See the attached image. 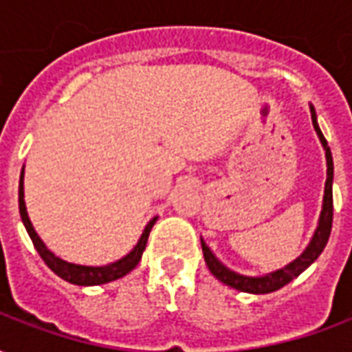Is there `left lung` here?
Wrapping results in <instances>:
<instances>
[{
	"label": "left lung",
	"instance_id": "1",
	"mask_svg": "<svg viewBox=\"0 0 352 352\" xmlns=\"http://www.w3.org/2000/svg\"><path fill=\"white\" fill-rule=\"evenodd\" d=\"M311 120H313V128L317 131L320 143L324 146L326 154V184H324V198H322V211H320V217H318V226L315 230V234L311 237L307 249L298 256L296 260H292L290 264H287L285 267H280L277 272L267 273V275H262V277H249V275H241V273H236L228 270L226 265L219 262V258L214 256L211 249L207 247L206 241L201 239V251H204V258H206V264L209 267V272L213 273L217 279L228 285V287L236 288L239 292H251V294H270V292H275L279 290L285 285H288L290 280L298 277L300 273L305 272L315 260L320 256V252L324 251L326 243H328V237H330V232H332V217H333V201H332V181H333V162H332V153H330V146L326 143L322 131L318 128L317 124V113H315V107L311 105Z\"/></svg>",
	"mask_w": 352,
	"mask_h": 352
}]
</instances>
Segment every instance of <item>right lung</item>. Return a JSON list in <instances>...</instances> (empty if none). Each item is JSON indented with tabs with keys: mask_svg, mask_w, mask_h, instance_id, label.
Here are the masks:
<instances>
[{
	"mask_svg": "<svg viewBox=\"0 0 352 352\" xmlns=\"http://www.w3.org/2000/svg\"><path fill=\"white\" fill-rule=\"evenodd\" d=\"M19 209H20V217H22V222L26 226L28 234L32 237L34 241V247L39 252V256L43 258V262L49 265L52 272L56 273L58 277H62L67 283L72 285H79V287H94V285H105V283H111V280H116L124 277L126 273H130L135 265L139 264L141 260V254L145 251L146 247V239H148V234L153 230L154 222L158 217H154L153 221L148 222L143 230V234L139 237L138 245L131 249L124 258L116 260L113 264L107 265H79V264H72V262H65V260L58 258L54 252H50L47 249V245L43 243L41 237L37 236V232L32 226V221L28 217L26 211V201H24V168H22V173H20V184H19Z\"/></svg>",
	"mask_w": 352,
	"mask_h": 352,
	"instance_id": "1",
	"label": "right lung"
}]
</instances>
